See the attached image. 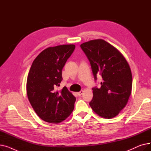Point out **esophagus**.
<instances>
[{
  "label": "esophagus",
  "mask_w": 151,
  "mask_h": 151,
  "mask_svg": "<svg viewBox=\"0 0 151 151\" xmlns=\"http://www.w3.org/2000/svg\"><path fill=\"white\" fill-rule=\"evenodd\" d=\"M83 91H80V92H78L77 93H78V96H81V95L83 93Z\"/></svg>",
  "instance_id": "34e87169"
}]
</instances>
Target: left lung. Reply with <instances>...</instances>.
<instances>
[{
  "label": "left lung",
  "mask_w": 151,
  "mask_h": 151,
  "mask_svg": "<svg viewBox=\"0 0 151 151\" xmlns=\"http://www.w3.org/2000/svg\"><path fill=\"white\" fill-rule=\"evenodd\" d=\"M80 46L91 63L95 80L97 74L103 79L100 88H92L89 105L100 117H114L126 106L132 93L129 64L119 51L104 40H92Z\"/></svg>",
  "instance_id": "left-lung-1"
}]
</instances>
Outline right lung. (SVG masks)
<instances>
[{"instance_id":"1","label":"right lung","mask_w":151,"mask_h":151,"mask_svg":"<svg viewBox=\"0 0 151 151\" xmlns=\"http://www.w3.org/2000/svg\"><path fill=\"white\" fill-rule=\"evenodd\" d=\"M75 45L49 47L34 60L27 76L26 90L29 101L37 114L46 122L59 124L74 109L76 98L63 87L62 70L73 53Z\"/></svg>"}]
</instances>
